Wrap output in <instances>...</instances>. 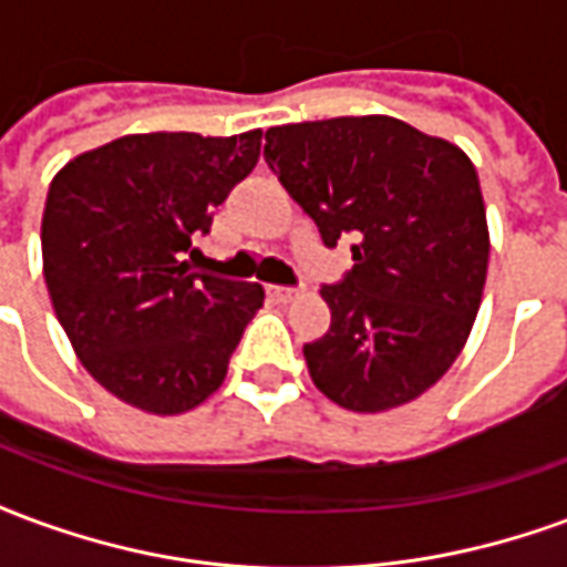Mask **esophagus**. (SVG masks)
<instances>
[{
	"mask_svg": "<svg viewBox=\"0 0 567 567\" xmlns=\"http://www.w3.org/2000/svg\"><path fill=\"white\" fill-rule=\"evenodd\" d=\"M270 297L272 300H279V303H288V300H295L297 288H288V285H270Z\"/></svg>",
	"mask_w": 567,
	"mask_h": 567,
	"instance_id": "1",
	"label": "esophagus"
}]
</instances>
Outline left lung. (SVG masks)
Listing matches in <instances>:
<instances>
[{
	"mask_svg": "<svg viewBox=\"0 0 567 567\" xmlns=\"http://www.w3.org/2000/svg\"><path fill=\"white\" fill-rule=\"evenodd\" d=\"M264 161L319 227L352 236V270L324 285L331 328L303 346L333 404L382 413L452 368L483 300L486 206L471 157L389 115L267 130Z\"/></svg>",
	"mask_w": 567,
	"mask_h": 567,
	"instance_id": "left-lung-1",
	"label": "left lung"
}]
</instances>
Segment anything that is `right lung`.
Returning <instances> with one entry per match:
<instances>
[{
  "label": "right lung",
  "instance_id": "obj_1",
  "mask_svg": "<svg viewBox=\"0 0 567 567\" xmlns=\"http://www.w3.org/2000/svg\"><path fill=\"white\" fill-rule=\"evenodd\" d=\"M258 157L260 130L136 133L54 175L42 215L48 295L81 364L124 404L175 416L227 377L264 288L194 272L185 255Z\"/></svg>",
  "mask_w": 567,
  "mask_h": 567
}]
</instances>
